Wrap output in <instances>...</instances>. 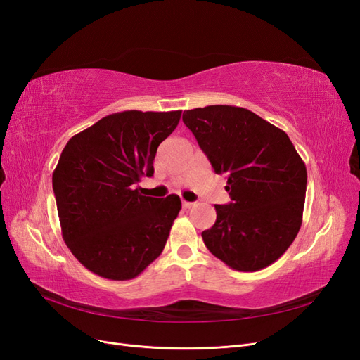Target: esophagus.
<instances>
[{
    "label": "esophagus",
    "mask_w": 360,
    "mask_h": 360,
    "mask_svg": "<svg viewBox=\"0 0 360 360\" xmlns=\"http://www.w3.org/2000/svg\"><path fill=\"white\" fill-rule=\"evenodd\" d=\"M181 204H183L184 209H192V207L195 205V202H191V201H183Z\"/></svg>",
    "instance_id": "obj_1"
}]
</instances>
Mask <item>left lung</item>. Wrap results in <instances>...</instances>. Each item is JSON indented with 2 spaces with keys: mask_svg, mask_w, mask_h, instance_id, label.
I'll return each instance as SVG.
<instances>
[{
  "mask_svg": "<svg viewBox=\"0 0 360 360\" xmlns=\"http://www.w3.org/2000/svg\"><path fill=\"white\" fill-rule=\"evenodd\" d=\"M231 202L216 204V222L202 231L226 266L255 271L285 252L300 225L307 167L284 130L245 108L210 105L183 112Z\"/></svg>",
  "mask_w": 360,
  "mask_h": 360,
  "instance_id": "8db88e82",
  "label": "left lung"
}]
</instances>
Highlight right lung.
<instances>
[{
    "label": "right lung",
    "instance_id": "right-lung-1",
    "mask_svg": "<svg viewBox=\"0 0 360 360\" xmlns=\"http://www.w3.org/2000/svg\"><path fill=\"white\" fill-rule=\"evenodd\" d=\"M181 111L106 115L69 139L52 174L63 238L93 274L136 278L162 254L181 201L144 197L136 188L155 172L159 144Z\"/></svg>",
    "mask_w": 360,
    "mask_h": 360
}]
</instances>
